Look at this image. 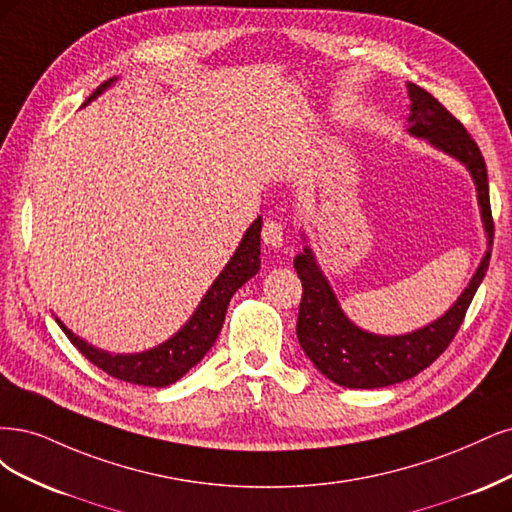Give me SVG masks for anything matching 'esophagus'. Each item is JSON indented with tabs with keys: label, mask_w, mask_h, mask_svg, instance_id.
<instances>
[{
	"label": "esophagus",
	"mask_w": 512,
	"mask_h": 512,
	"mask_svg": "<svg viewBox=\"0 0 512 512\" xmlns=\"http://www.w3.org/2000/svg\"><path fill=\"white\" fill-rule=\"evenodd\" d=\"M261 240L268 246H283L285 242V225L280 221H266L261 227Z\"/></svg>",
	"instance_id": "34e87169"
}]
</instances>
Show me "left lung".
Segmentation results:
<instances>
[{
	"mask_svg": "<svg viewBox=\"0 0 512 512\" xmlns=\"http://www.w3.org/2000/svg\"><path fill=\"white\" fill-rule=\"evenodd\" d=\"M410 95V134L427 138L444 153L453 155L470 170L483 223L487 229L489 249L472 276L466 291L449 308V312L432 325L406 336H376L355 327L338 306L334 291L321 274L315 255L304 249L293 259L295 272L302 280V302L298 312V340L312 364L329 381L349 389H376L408 381L417 376L447 351L478 285L483 283L491 259L493 217L489 204L487 166L481 148L453 114L432 93L408 82Z\"/></svg>",
	"mask_w": 512,
	"mask_h": 512,
	"instance_id": "obj_1",
	"label": "left lung"
}]
</instances>
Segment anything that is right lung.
Instances as JSON below:
<instances>
[{
	"instance_id": "add662e5",
	"label": "right lung",
	"mask_w": 512,
	"mask_h": 512,
	"mask_svg": "<svg viewBox=\"0 0 512 512\" xmlns=\"http://www.w3.org/2000/svg\"><path fill=\"white\" fill-rule=\"evenodd\" d=\"M112 80L114 78L102 82V85L89 95L87 102H91L95 95H100L106 87H110ZM87 102L82 106H87ZM259 232H261V219H257L249 229H246V234L236 249L234 257L229 259L219 278L214 280L212 287L204 295L202 304L193 312L189 323L168 342L155 346L151 351L136 353V355H110L74 336L59 319L57 323L76 349L85 355L93 366L104 370L106 374L134 385L168 387L176 383L180 376L187 374L197 361L210 351V346L214 344V340H217L223 327L225 312H227L229 300H232V295L246 283V280L257 274L259 255H261Z\"/></svg>"
}]
</instances>
